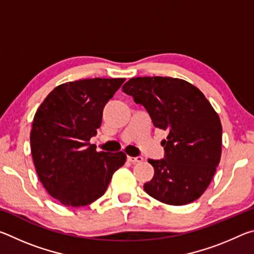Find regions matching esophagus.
I'll return each instance as SVG.
<instances>
[{"label":"esophagus","instance_id":"esophagus-1","mask_svg":"<svg viewBox=\"0 0 254 254\" xmlns=\"http://www.w3.org/2000/svg\"><path fill=\"white\" fill-rule=\"evenodd\" d=\"M143 158L141 156H137V157H127V161H130L132 163H135V162H140L142 161Z\"/></svg>","mask_w":254,"mask_h":254}]
</instances>
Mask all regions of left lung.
<instances>
[{"label":"left lung","mask_w":254,"mask_h":254,"mask_svg":"<svg viewBox=\"0 0 254 254\" xmlns=\"http://www.w3.org/2000/svg\"><path fill=\"white\" fill-rule=\"evenodd\" d=\"M143 106L153 126L168 131L162 159H149L154 168L144 190L169 205L199 198L221 160L222 124L204 94L186 80L171 77H135L122 87Z\"/></svg>","instance_id":"8db88e82"}]
</instances>
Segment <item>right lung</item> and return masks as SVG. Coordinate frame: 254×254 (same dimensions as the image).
<instances>
[{"label": "right lung", "mask_w": 254, "mask_h": 254, "mask_svg": "<svg viewBox=\"0 0 254 254\" xmlns=\"http://www.w3.org/2000/svg\"><path fill=\"white\" fill-rule=\"evenodd\" d=\"M126 78L81 79L59 85L38 109L30 134L32 159L46 190L65 206H85L104 195L127 156L89 143L103 109Z\"/></svg>", "instance_id": "1"}]
</instances>
